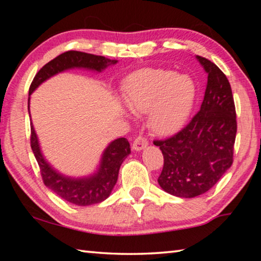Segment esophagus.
Listing matches in <instances>:
<instances>
[{
  "label": "esophagus",
  "mask_w": 261,
  "mask_h": 261,
  "mask_svg": "<svg viewBox=\"0 0 261 261\" xmlns=\"http://www.w3.org/2000/svg\"><path fill=\"white\" fill-rule=\"evenodd\" d=\"M148 145V141L146 138H144V137H137L134 141V145H132V148L135 149V151H141V149H144Z\"/></svg>",
  "instance_id": "esophagus-1"
}]
</instances>
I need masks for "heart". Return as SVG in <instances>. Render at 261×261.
Listing matches in <instances>:
<instances>
[{"label":"heart","mask_w":261,"mask_h":261,"mask_svg":"<svg viewBox=\"0 0 261 261\" xmlns=\"http://www.w3.org/2000/svg\"><path fill=\"white\" fill-rule=\"evenodd\" d=\"M123 98L131 113H148L154 132L169 135L187 121L196 98V84L187 74L147 69L126 79Z\"/></svg>","instance_id":"1"}]
</instances>
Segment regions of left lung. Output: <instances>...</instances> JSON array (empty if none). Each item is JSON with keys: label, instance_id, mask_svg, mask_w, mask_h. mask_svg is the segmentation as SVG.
<instances>
[{"label": "left lung", "instance_id": "obj_1", "mask_svg": "<svg viewBox=\"0 0 261 261\" xmlns=\"http://www.w3.org/2000/svg\"><path fill=\"white\" fill-rule=\"evenodd\" d=\"M207 73L200 110L183 129L154 141L165 159L158 183L179 198H194L219 182L232 165L237 122L230 84L213 62L196 56Z\"/></svg>", "mask_w": 261, "mask_h": 261}]
</instances>
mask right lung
Wrapping results in <instances>:
<instances>
[{"label": "right lung", "mask_w": 261, "mask_h": 261, "mask_svg": "<svg viewBox=\"0 0 261 261\" xmlns=\"http://www.w3.org/2000/svg\"><path fill=\"white\" fill-rule=\"evenodd\" d=\"M116 60L106 59L105 56L87 54V53L70 50L55 57L39 70L35 74L29 91L28 109L30 113L31 94L48 79L55 74L71 69L91 70L94 72H102L109 65L116 64ZM31 147L38 165L40 167L42 180L48 189L55 192L57 196L63 198L71 204L77 206H88L99 204L110 196L115 184L117 182L120 167L131 153L130 144L125 138H117L109 143L103 149L99 165L93 174L82 177H71L60 173L43 156L40 144L34 130L31 125Z\"/></svg>", "instance_id": "add662e5"}]
</instances>
